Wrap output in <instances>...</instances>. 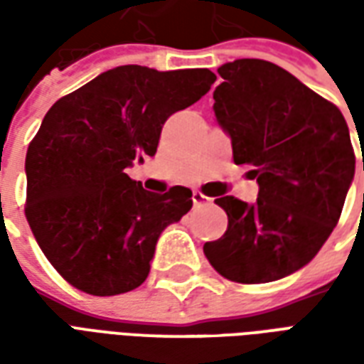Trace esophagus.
Listing matches in <instances>:
<instances>
[{
	"instance_id": "1",
	"label": "esophagus",
	"mask_w": 364,
	"mask_h": 364,
	"mask_svg": "<svg viewBox=\"0 0 364 364\" xmlns=\"http://www.w3.org/2000/svg\"><path fill=\"white\" fill-rule=\"evenodd\" d=\"M208 200H210V197L203 195L200 191H193V203H195V205H205Z\"/></svg>"
}]
</instances>
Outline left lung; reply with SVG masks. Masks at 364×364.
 I'll return each mask as SVG.
<instances>
[{
	"label": "left lung",
	"instance_id": "8db88e82",
	"mask_svg": "<svg viewBox=\"0 0 364 364\" xmlns=\"http://www.w3.org/2000/svg\"><path fill=\"white\" fill-rule=\"evenodd\" d=\"M218 74L214 114L234 161L253 166L259 195L253 205L214 200L228 230L205 255L230 281H279L308 265L337 226L355 177L349 128L336 105L277 64L242 58Z\"/></svg>",
	"mask_w": 364,
	"mask_h": 364
}]
</instances>
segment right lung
Segmentation results:
<instances>
[{
	"mask_svg": "<svg viewBox=\"0 0 364 364\" xmlns=\"http://www.w3.org/2000/svg\"><path fill=\"white\" fill-rule=\"evenodd\" d=\"M216 75L119 66L99 74L46 112L28 144V226L70 284L93 296L140 287L161 232L193 206L187 187L158 195L127 167L158 150L161 127L197 103Z\"/></svg>",
	"mask_w": 364,
	"mask_h": 364,
	"instance_id": "1",
	"label": "right lung"
}]
</instances>
